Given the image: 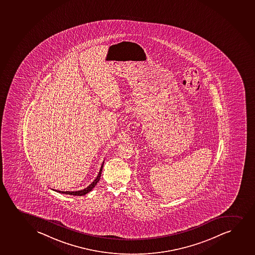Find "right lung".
Masks as SVG:
<instances>
[{"label": "right lung", "instance_id": "1", "mask_svg": "<svg viewBox=\"0 0 255 255\" xmlns=\"http://www.w3.org/2000/svg\"><path fill=\"white\" fill-rule=\"evenodd\" d=\"M103 164H104V161L102 163L101 169H100L99 173L97 175V177H96V179L94 180L92 183H90V185L88 186L87 188L82 189V190H78V191H60V190H57V189H53V190L59 192V193H61V194H66V195H78V196H82V195H86V194H88L89 192L91 191V190L93 189V188H95V186L96 185V183L99 182L100 178H101V175H102Z\"/></svg>", "mask_w": 255, "mask_h": 255}]
</instances>
